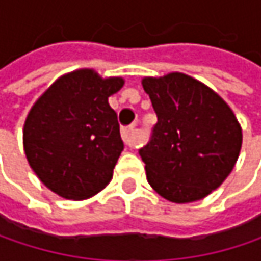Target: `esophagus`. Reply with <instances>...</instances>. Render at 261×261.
Wrapping results in <instances>:
<instances>
[{"label": "esophagus", "instance_id": "esophagus-1", "mask_svg": "<svg viewBox=\"0 0 261 261\" xmlns=\"http://www.w3.org/2000/svg\"><path fill=\"white\" fill-rule=\"evenodd\" d=\"M121 136H122V140L125 142V145H128V146H134L136 145V128L133 125L122 128L121 130Z\"/></svg>", "mask_w": 261, "mask_h": 261}]
</instances>
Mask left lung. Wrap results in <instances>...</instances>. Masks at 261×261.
<instances>
[{
    "label": "left lung",
    "instance_id": "left-lung-1",
    "mask_svg": "<svg viewBox=\"0 0 261 261\" xmlns=\"http://www.w3.org/2000/svg\"><path fill=\"white\" fill-rule=\"evenodd\" d=\"M157 115L149 142L139 149L151 187L171 202H193L233 171L242 128L228 104L181 72L142 80Z\"/></svg>",
    "mask_w": 261,
    "mask_h": 261
}]
</instances>
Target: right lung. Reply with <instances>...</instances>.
<instances>
[{"label":"right lung","mask_w":261,"mask_h":261,"mask_svg":"<svg viewBox=\"0 0 261 261\" xmlns=\"http://www.w3.org/2000/svg\"><path fill=\"white\" fill-rule=\"evenodd\" d=\"M122 86L121 77L101 79L93 69H79L54 81L31 107L24 151L54 193L86 199L110 182L124 142L109 96Z\"/></svg>","instance_id":"right-lung-1"}]
</instances>
